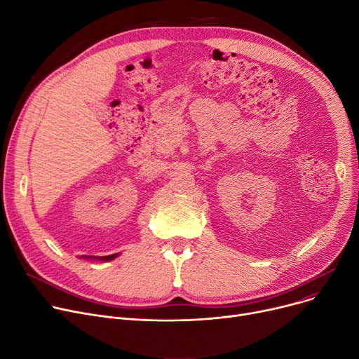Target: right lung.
Listing matches in <instances>:
<instances>
[{
  "label": "right lung",
  "mask_w": 359,
  "mask_h": 359,
  "mask_svg": "<svg viewBox=\"0 0 359 359\" xmlns=\"http://www.w3.org/2000/svg\"><path fill=\"white\" fill-rule=\"evenodd\" d=\"M119 256V253L110 255V256H81L83 259H91V260H102V262H110L113 259H116Z\"/></svg>",
  "instance_id": "obj_1"
}]
</instances>
